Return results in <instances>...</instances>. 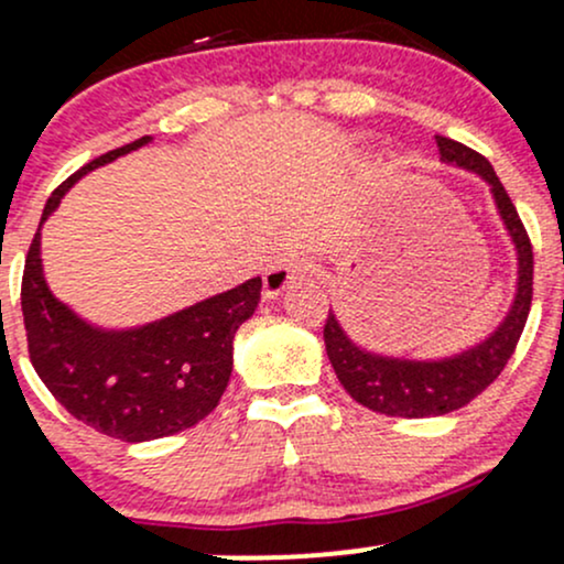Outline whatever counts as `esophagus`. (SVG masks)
<instances>
[{"mask_svg":"<svg viewBox=\"0 0 564 564\" xmlns=\"http://www.w3.org/2000/svg\"><path fill=\"white\" fill-rule=\"evenodd\" d=\"M307 268L310 264L304 257H289V260L270 268L268 273H264V296H268V300H275L278 294H283L289 286H294V283L307 273Z\"/></svg>","mask_w":564,"mask_h":564,"instance_id":"obj_1","label":"esophagus"}]
</instances>
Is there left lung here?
I'll use <instances>...</instances> for the list:
<instances>
[{"label":"left lung","instance_id":"obj_1","mask_svg":"<svg viewBox=\"0 0 564 564\" xmlns=\"http://www.w3.org/2000/svg\"><path fill=\"white\" fill-rule=\"evenodd\" d=\"M437 151L445 164H456L462 170L477 172L494 191L498 215L507 225L511 243L517 249V294L511 310L488 339L464 349L462 355L443 360H403L387 358V355L368 352L358 347L334 318L328 310L323 339L332 360L336 379L349 392V398L371 411L384 416L403 419H426L443 416V413L458 411L477 394L488 390L514 355L522 328H525L530 302H533V246H530L528 230L511 204L507 187L496 177L490 161L480 156L462 142L437 134Z\"/></svg>","mask_w":564,"mask_h":564}]
</instances>
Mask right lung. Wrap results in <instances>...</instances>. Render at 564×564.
<instances>
[{
	"mask_svg": "<svg viewBox=\"0 0 564 564\" xmlns=\"http://www.w3.org/2000/svg\"><path fill=\"white\" fill-rule=\"evenodd\" d=\"M148 140L102 153L70 174L44 204L42 223L76 180L138 151ZM39 238L36 230L25 257L21 307L29 358L57 403L79 422L124 443L177 435L209 416L230 381L232 336L260 304L262 278L148 326L106 332L55 300L42 275Z\"/></svg>",
	"mask_w": 564,
	"mask_h": 564,
	"instance_id": "right-lung-1",
	"label": "right lung"
}]
</instances>
